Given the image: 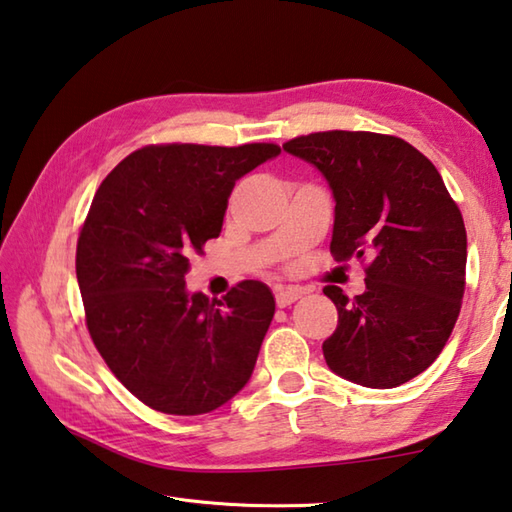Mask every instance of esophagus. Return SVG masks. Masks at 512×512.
Here are the masks:
<instances>
[{"mask_svg": "<svg viewBox=\"0 0 512 512\" xmlns=\"http://www.w3.org/2000/svg\"><path fill=\"white\" fill-rule=\"evenodd\" d=\"M304 295V290L302 288H297V286H288V288H282V290H277V295H275V302H277V306L279 308H286V306H290V304H295L299 297Z\"/></svg>", "mask_w": 512, "mask_h": 512, "instance_id": "34e87169", "label": "esophagus"}]
</instances>
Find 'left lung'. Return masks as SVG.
Returning a JSON list of instances; mask_svg holds the SVG:
<instances>
[{
  "label": "left lung",
  "mask_w": 512,
  "mask_h": 512,
  "mask_svg": "<svg viewBox=\"0 0 512 512\" xmlns=\"http://www.w3.org/2000/svg\"><path fill=\"white\" fill-rule=\"evenodd\" d=\"M284 150L313 164L335 197L330 253L368 259L366 290L337 306L328 368L368 388H395L435 362L462 308L466 228L442 175L415 146L366 130H326Z\"/></svg>",
  "instance_id": "obj_1"
}]
</instances>
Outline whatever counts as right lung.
<instances>
[{"label":"right lung","mask_w":512,"mask_h":512,"mask_svg":"<svg viewBox=\"0 0 512 512\" xmlns=\"http://www.w3.org/2000/svg\"><path fill=\"white\" fill-rule=\"evenodd\" d=\"M277 144L144 146L97 188L77 239V282L99 355L139 402L204 415L242 390L273 322L255 279L222 299L188 293L190 255L219 237L239 177Z\"/></svg>","instance_id":"obj_1"}]
</instances>
